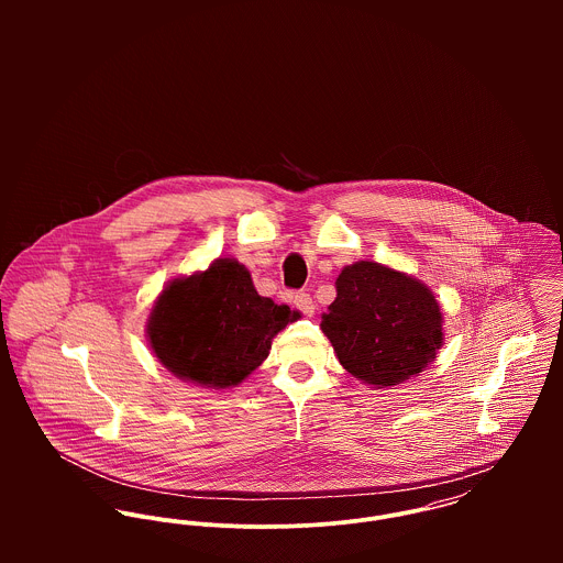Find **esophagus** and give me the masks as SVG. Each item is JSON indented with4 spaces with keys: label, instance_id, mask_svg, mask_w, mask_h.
<instances>
[{
    "label": "esophagus",
    "instance_id": "esophagus-1",
    "mask_svg": "<svg viewBox=\"0 0 563 563\" xmlns=\"http://www.w3.org/2000/svg\"><path fill=\"white\" fill-rule=\"evenodd\" d=\"M292 303L297 306V310L301 312V314H306V317H312L314 314V301H312V297H310V292H295L292 295Z\"/></svg>",
    "mask_w": 563,
    "mask_h": 563
}]
</instances>
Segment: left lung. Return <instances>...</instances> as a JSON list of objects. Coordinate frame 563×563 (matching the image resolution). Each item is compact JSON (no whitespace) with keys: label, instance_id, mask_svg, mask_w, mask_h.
Instances as JSON below:
<instances>
[{"label":"left lung","instance_id":"obj_1","mask_svg":"<svg viewBox=\"0 0 563 563\" xmlns=\"http://www.w3.org/2000/svg\"><path fill=\"white\" fill-rule=\"evenodd\" d=\"M335 290L321 329L353 377L397 386L427 368L442 346L440 306L418 279L362 260L342 268Z\"/></svg>","mask_w":563,"mask_h":563}]
</instances>
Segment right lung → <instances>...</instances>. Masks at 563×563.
I'll return each instance as SVG.
<instances>
[{
	"label": "right lung",
	"mask_w": 563,
	"mask_h": 563,
	"mask_svg": "<svg viewBox=\"0 0 563 563\" xmlns=\"http://www.w3.org/2000/svg\"><path fill=\"white\" fill-rule=\"evenodd\" d=\"M297 319L288 306L260 297L242 264L221 257L162 290L147 333L173 375L230 388L266 360L271 340Z\"/></svg>",
	"instance_id": "obj_1"
}]
</instances>
